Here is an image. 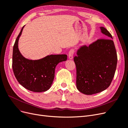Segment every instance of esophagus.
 <instances>
[{
    "label": "esophagus",
    "instance_id": "esophagus-1",
    "mask_svg": "<svg viewBox=\"0 0 128 128\" xmlns=\"http://www.w3.org/2000/svg\"><path fill=\"white\" fill-rule=\"evenodd\" d=\"M74 53V50L73 49H71L69 51V52H68V58L70 60L73 59Z\"/></svg>",
    "mask_w": 128,
    "mask_h": 128
}]
</instances>
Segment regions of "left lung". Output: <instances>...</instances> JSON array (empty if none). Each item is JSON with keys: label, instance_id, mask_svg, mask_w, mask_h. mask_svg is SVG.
Here are the masks:
<instances>
[{"label": "left lung", "instance_id": "1", "mask_svg": "<svg viewBox=\"0 0 128 128\" xmlns=\"http://www.w3.org/2000/svg\"><path fill=\"white\" fill-rule=\"evenodd\" d=\"M101 32L108 38H101L88 46H83L74 58L76 68V87L86 95L105 90L114 76L117 54L112 36L106 28Z\"/></svg>", "mask_w": 128, "mask_h": 128}]
</instances>
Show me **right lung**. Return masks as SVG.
I'll list each match as a JSON object with an SVG mask.
<instances>
[{"label":"right lung","mask_w":128,"mask_h":128,"mask_svg":"<svg viewBox=\"0 0 128 128\" xmlns=\"http://www.w3.org/2000/svg\"><path fill=\"white\" fill-rule=\"evenodd\" d=\"M24 26L22 28L13 47V72L18 82L25 88L35 92H45L50 88L53 83L56 65L66 60L68 56L50 55L38 60L25 58L18 47V40Z\"/></svg>","instance_id":"right-lung-1"}]
</instances>
